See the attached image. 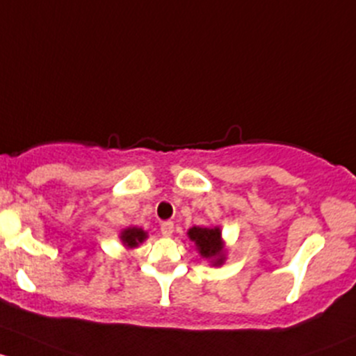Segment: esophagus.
I'll return each mask as SVG.
<instances>
[{"mask_svg": "<svg viewBox=\"0 0 356 356\" xmlns=\"http://www.w3.org/2000/svg\"><path fill=\"white\" fill-rule=\"evenodd\" d=\"M173 232H175L173 221H164L163 225H161V233H163V236H171Z\"/></svg>", "mask_w": 356, "mask_h": 356, "instance_id": "1", "label": "esophagus"}]
</instances>
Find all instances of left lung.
<instances>
[{"label": "left lung", "mask_w": 356, "mask_h": 356, "mask_svg": "<svg viewBox=\"0 0 356 356\" xmlns=\"http://www.w3.org/2000/svg\"><path fill=\"white\" fill-rule=\"evenodd\" d=\"M190 240L195 241L200 255L205 259H214V264H222V243L219 228H192L188 232Z\"/></svg>", "instance_id": "8db88e82"}]
</instances>
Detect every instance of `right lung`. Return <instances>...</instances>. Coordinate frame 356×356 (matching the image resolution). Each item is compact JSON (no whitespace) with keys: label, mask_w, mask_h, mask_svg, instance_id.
Returning <instances> with one entry per match:
<instances>
[{"label":"right lung","mask_w":356,"mask_h":356,"mask_svg":"<svg viewBox=\"0 0 356 356\" xmlns=\"http://www.w3.org/2000/svg\"><path fill=\"white\" fill-rule=\"evenodd\" d=\"M145 234L142 232L140 228H130V229H124L122 233V240L124 245H128V247H137L138 243H142V241L145 240Z\"/></svg>","instance_id":"add662e5"}]
</instances>
